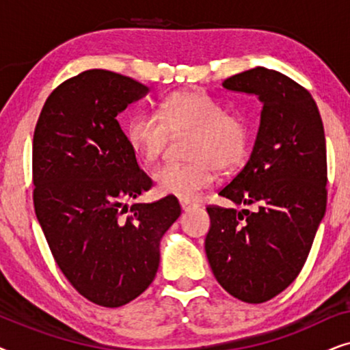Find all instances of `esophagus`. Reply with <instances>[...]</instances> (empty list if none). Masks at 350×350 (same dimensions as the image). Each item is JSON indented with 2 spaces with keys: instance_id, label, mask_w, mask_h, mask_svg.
I'll return each instance as SVG.
<instances>
[{
  "instance_id": "obj_1",
  "label": "esophagus",
  "mask_w": 350,
  "mask_h": 350,
  "mask_svg": "<svg viewBox=\"0 0 350 350\" xmlns=\"http://www.w3.org/2000/svg\"><path fill=\"white\" fill-rule=\"evenodd\" d=\"M180 205H181V210H183V212H189L191 208L196 207V204L188 202V200H180Z\"/></svg>"
}]
</instances>
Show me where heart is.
<instances>
[{"mask_svg":"<svg viewBox=\"0 0 350 350\" xmlns=\"http://www.w3.org/2000/svg\"><path fill=\"white\" fill-rule=\"evenodd\" d=\"M172 137H186V164H165L154 170L159 194L196 200L217 180V167L232 172L243 164L250 148V126L241 114H229L223 105L200 90H181L161 103L159 116L138 113L129 121V146L143 162L159 159Z\"/></svg>","mask_w":350,"mask_h":350,"instance_id":"obj_1","label":"heart"}]
</instances>
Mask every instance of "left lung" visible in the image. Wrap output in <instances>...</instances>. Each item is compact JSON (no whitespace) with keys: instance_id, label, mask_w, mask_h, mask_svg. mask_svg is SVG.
<instances>
[{"instance_id":"left-lung-1","label":"left lung","mask_w":350,"mask_h":350,"mask_svg":"<svg viewBox=\"0 0 350 350\" xmlns=\"http://www.w3.org/2000/svg\"><path fill=\"white\" fill-rule=\"evenodd\" d=\"M223 88L262 103L245 167L219 191L236 205H208L205 253L218 284L260 304L282 293L303 269L327 208V145L312 95L265 66L224 79Z\"/></svg>"}]
</instances>
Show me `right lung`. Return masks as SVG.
<instances>
[{"label": "right lung", "instance_id": "obj_1", "mask_svg": "<svg viewBox=\"0 0 350 350\" xmlns=\"http://www.w3.org/2000/svg\"><path fill=\"white\" fill-rule=\"evenodd\" d=\"M145 84L88 70L52 90L33 135V202L52 256L79 295L103 308L140 296L159 267V242L178 199L133 204L152 181L116 116Z\"/></svg>", "mask_w": 350, "mask_h": 350}]
</instances>
